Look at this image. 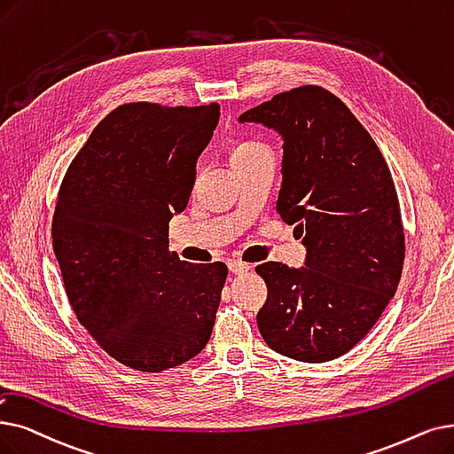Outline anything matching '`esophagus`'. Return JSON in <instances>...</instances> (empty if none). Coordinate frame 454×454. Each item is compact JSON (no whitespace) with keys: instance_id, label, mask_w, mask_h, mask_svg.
Segmentation results:
<instances>
[{"instance_id":"1","label":"esophagus","mask_w":454,"mask_h":454,"mask_svg":"<svg viewBox=\"0 0 454 454\" xmlns=\"http://www.w3.org/2000/svg\"><path fill=\"white\" fill-rule=\"evenodd\" d=\"M228 269L233 274H243V272L250 270V265L245 262H239V260H231V262H228Z\"/></svg>"}]
</instances>
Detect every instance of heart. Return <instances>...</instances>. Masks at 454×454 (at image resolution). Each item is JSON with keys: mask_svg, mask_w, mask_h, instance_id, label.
<instances>
[{"mask_svg": "<svg viewBox=\"0 0 454 454\" xmlns=\"http://www.w3.org/2000/svg\"><path fill=\"white\" fill-rule=\"evenodd\" d=\"M267 146L260 141H252V139H245V141H239L235 143L230 150V161H231V167H235L238 163H243L247 160H252V157L260 155V153H267Z\"/></svg>", "mask_w": 454, "mask_h": 454, "instance_id": "obj_1", "label": "heart"}]
</instances>
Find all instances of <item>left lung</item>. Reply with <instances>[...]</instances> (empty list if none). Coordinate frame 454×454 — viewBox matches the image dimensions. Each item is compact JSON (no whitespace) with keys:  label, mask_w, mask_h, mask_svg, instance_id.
I'll return each instance as SVG.
<instances>
[{"label":"left lung","mask_w":454,"mask_h":454,"mask_svg":"<svg viewBox=\"0 0 454 454\" xmlns=\"http://www.w3.org/2000/svg\"><path fill=\"white\" fill-rule=\"evenodd\" d=\"M239 121L284 137L276 215L308 248L302 269L255 267L267 284L258 328L287 358H338L367 336L403 274L404 228L387 163L358 118L319 85L276 94Z\"/></svg>","instance_id":"8db88e82"}]
</instances>
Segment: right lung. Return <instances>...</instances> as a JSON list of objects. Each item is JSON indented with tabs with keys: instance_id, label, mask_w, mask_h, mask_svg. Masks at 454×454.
<instances>
[{
	"instance_id": "right-lung-1",
	"label": "right lung",
	"mask_w": 454,
	"mask_h": 454,
	"mask_svg": "<svg viewBox=\"0 0 454 454\" xmlns=\"http://www.w3.org/2000/svg\"><path fill=\"white\" fill-rule=\"evenodd\" d=\"M221 106H118L72 160L51 221L53 252L74 313L111 358L161 372L211 338L228 267L168 250L194 167Z\"/></svg>"
}]
</instances>
